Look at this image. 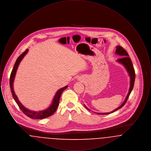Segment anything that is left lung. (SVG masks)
Wrapping results in <instances>:
<instances>
[{
	"label": "left lung",
	"instance_id": "obj_1",
	"mask_svg": "<svg viewBox=\"0 0 151 151\" xmlns=\"http://www.w3.org/2000/svg\"><path fill=\"white\" fill-rule=\"evenodd\" d=\"M116 50H115V54L120 55L121 57H122L120 58L119 59H117V62L122 65H123L124 66V67L126 68L127 71L129 74V77H130V86H129V93L127 94L125 100L124 101V102L122 104V105L119 106L118 108L115 109V110H114L113 111L109 112V113H96L98 114H109L110 113H112L113 112H114L115 111H116L117 110L122 108L126 104V102H127V101L128 100V98L129 97V94L131 93L133 88L134 86V82H135V70L134 68L133 65L132 63V61L129 57V54L127 52V51L126 50H124L122 46H117L116 47ZM85 107L89 110H90L89 109L86 108L85 106Z\"/></svg>",
	"mask_w": 151,
	"mask_h": 151
}]
</instances>
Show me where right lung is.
I'll use <instances>...</instances> for the list:
<instances>
[{"mask_svg": "<svg viewBox=\"0 0 151 151\" xmlns=\"http://www.w3.org/2000/svg\"><path fill=\"white\" fill-rule=\"evenodd\" d=\"M28 51V49H27L18 57L15 62L14 67L13 70L11 73L10 79H9V84H10V88H11V93H12L14 101H16V102L17 103V104L18 105L19 107L21 109L22 111L24 113V114H25L27 116H28V117L30 118H32V119H43V118H47L51 115H52L55 112L58 106L59 105V102L60 96L62 93V92H63V91H65V89L68 87V86H67L63 88H62L58 91L55 95L54 96L52 104H51L50 106L47 109H46V110H41L39 111H35L30 110L29 109L25 108L22 105V103L19 101L17 96L14 93V77L16 75V71L17 70L18 66L20 64V62L22 61V58L24 57V56L27 54Z\"/></svg>", "mask_w": 151, "mask_h": 151, "instance_id": "1", "label": "right lung"}]
</instances>
